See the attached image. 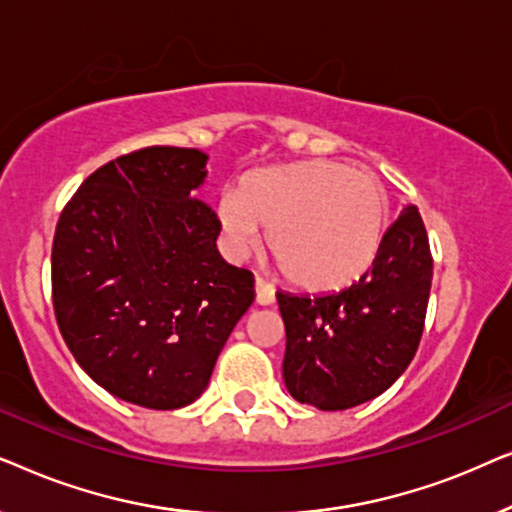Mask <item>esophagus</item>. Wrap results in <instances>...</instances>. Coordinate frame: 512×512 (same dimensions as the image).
<instances>
[{"label":"esophagus","instance_id":"obj_1","mask_svg":"<svg viewBox=\"0 0 512 512\" xmlns=\"http://www.w3.org/2000/svg\"><path fill=\"white\" fill-rule=\"evenodd\" d=\"M256 303L258 305H272L275 303V289H272V284L265 282V279L256 277Z\"/></svg>","mask_w":512,"mask_h":512}]
</instances>
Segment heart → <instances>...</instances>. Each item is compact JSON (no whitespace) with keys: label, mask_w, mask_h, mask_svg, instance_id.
Masks as SVG:
<instances>
[{"label":"heart","mask_w":512,"mask_h":512,"mask_svg":"<svg viewBox=\"0 0 512 512\" xmlns=\"http://www.w3.org/2000/svg\"><path fill=\"white\" fill-rule=\"evenodd\" d=\"M387 198L370 172L335 160L268 167L242 179L216 202L228 254L244 256L268 242L284 275L310 293L342 291L375 263Z\"/></svg>","instance_id":"obj_1"}]
</instances>
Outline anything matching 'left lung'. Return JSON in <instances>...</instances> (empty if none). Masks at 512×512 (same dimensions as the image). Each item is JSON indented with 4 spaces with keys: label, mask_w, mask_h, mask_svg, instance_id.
I'll return each instance as SVG.
<instances>
[{
    "label": "left lung",
    "mask_w": 512,
    "mask_h": 512,
    "mask_svg": "<svg viewBox=\"0 0 512 512\" xmlns=\"http://www.w3.org/2000/svg\"><path fill=\"white\" fill-rule=\"evenodd\" d=\"M431 279L424 221L405 205L359 282L321 296L277 291L289 394L319 410H347L384 394L422 340Z\"/></svg>",
    "instance_id": "8db88e82"
}]
</instances>
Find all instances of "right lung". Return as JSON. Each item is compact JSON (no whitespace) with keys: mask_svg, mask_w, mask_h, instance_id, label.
Here are the masks:
<instances>
[{"mask_svg":"<svg viewBox=\"0 0 512 512\" xmlns=\"http://www.w3.org/2000/svg\"><path fill=\"white\" fill-rule=\"evenodd\" d=\"M207 153L149 146L83 181L53 240V307L69 352L121 401L177 410L207 389L254 275L223 261L195 198Z\"/></svg>","mask_w":512,"mask_h":512,"instance_id":"obj_1","label":"right lung"}]
</instances>
